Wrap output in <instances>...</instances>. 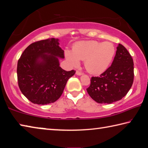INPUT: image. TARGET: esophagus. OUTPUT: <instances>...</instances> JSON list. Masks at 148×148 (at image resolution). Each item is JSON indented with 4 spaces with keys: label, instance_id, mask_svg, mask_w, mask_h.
Instances as JSON below:
<instances>
[{
    "label": "esophagus",
    "instance_id": "esophagus-1",
    "mask_svg": "<svg viewBox=\"0 0 148 148\" xmlns=\"http://www.w3.org/2000/svg\"><path fill=\"white\" fill-rule=\"evenodd\" d=\"M76 75H79V76H80V75H83V73L81 72V71H76Z\"/></svg>",
    "mask_w": 148,
    "mask_h": 148
}]
</instances>
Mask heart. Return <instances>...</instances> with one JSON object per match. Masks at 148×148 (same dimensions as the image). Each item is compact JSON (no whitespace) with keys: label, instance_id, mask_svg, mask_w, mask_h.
Instances as JSON below:
<instances>
[{"label":"heart","instance_id":"heart-1","mask_svg":"<svg viewBox=\"0 0 148 148\" xmlns=\"http://www.w3.org/2000/svg\"><path fill=\"white\" fill-rule=\"evenodd\" d=\"M115 52V47L111 42L81 41L73 45L72 52L67 50L65 55L72 66H77L79 60H82L88 73L100 74L108 69Z\"/></svg>","mask_w":148,"mask_h":148}]
</instances>
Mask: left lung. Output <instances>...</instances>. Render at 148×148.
Masks as SVG:
<instances>
[{
    "mask_svg": "<svg viewBox=\"0 0 148 148\" xmlns=\"http://www.w3.org/2000/svg\"><path fill=\"white\" fill-rule=\"evenodd\" d=\"M111 66L100 77H92L87 88L98 103L110 104L120 101L130 89L134 81V62L128 50L119 44Z\"/></svg>",
    "mask_w": 148,
    "mask_h": 148,
    "instance_id": "left-lung-1",
    "label": "left lung"
}]
</instances>
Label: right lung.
Wrapping results in <instances>:
<instances>
[{"mask_svg": "<svg viewBox=\"0 0 148 148\" xmlns=\"http://www.w3.org/2000/svg\"><path fill=\"white\" fill-rule=\"evenodd\" d=\"M56 38L38 41L26 47L18 61L17 77L20 90L34 104L56 102L75 71L60 66L64 51Z\"/></svg>", "mask_w": 148, "mask_h": 148, "instance_id": "right-lung-1", "label": "right lung"}]
</instances>
